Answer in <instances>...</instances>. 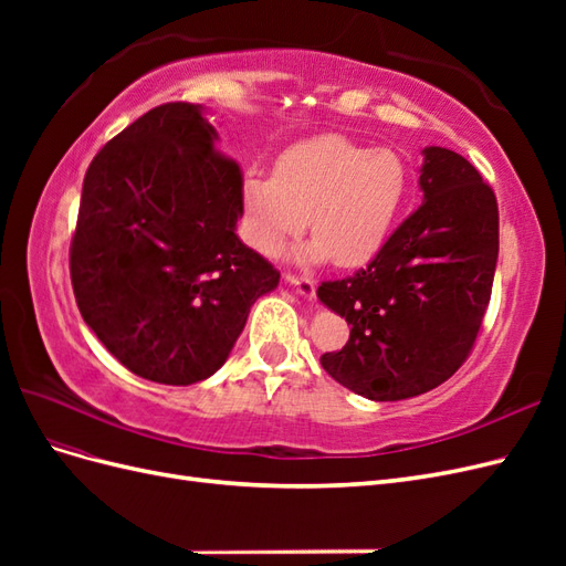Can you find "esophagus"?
Wrapping results in <instances>:
<instances>
[{
	"label": "esophagus",
	"instance_id": "34e87169",
	"mask_svg": "<svg viewBox=\"0 0 566 566\" xmlns=\"http://www.w3.org/2000/svg\"><path fill=\"white\" fill-rule=\"evenodd\" d=\"M285 283L290 287H295L302 297L312 300L314 293H316V283L312 279H306V276H297V273H285Z\"/></svg>",
	"mask_w": 566,
	"mask_h": 566
}]
</instances>
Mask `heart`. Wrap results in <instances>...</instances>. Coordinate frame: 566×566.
I'll return each mask as SVG.
<instances>
[{
  "mask_svg": "<svg viewBox=\"0 0 566 566\" xmlns=\"http://www.w3.org/2000/svg\"><path fill=\"white\" fill-rule=\"evenodd\" d=\"M410 172L391 148H368L347 136L323 134L287 148L273 175L248 172L241 200L252 248L273 254L304 231L314 241L304 262L333 260L349 269L380 252L408 196Z\"/></svg>",
  "mask_w": 566,
  "mask_h": 566,
  "instance_id": "obj_1",
  "label": "heart"
}]
</instances>
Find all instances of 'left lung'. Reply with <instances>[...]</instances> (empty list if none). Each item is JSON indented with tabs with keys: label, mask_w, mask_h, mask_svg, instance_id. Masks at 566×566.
Segmentation results:
<instances>
[{
	"label": "left lung",
	"mask_w": 566,
	"mask_h": 566,
	"mask_svg": "<svg viewBox=\"0 0 566 566\" xmlns=\"http://www.w3.org/2000/svg\"><path fill=\"white\" fill-rule=\"evenodd\" d=\"M422 205L366 269L318 285V300L352 331L321 366L370 401L418 397L447 382L482 328L495 262L499 202L458 153L422 150Z\"/></svg>",
	"instance_id": "1"
}]
</instances>
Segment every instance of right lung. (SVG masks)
<instances>
[{"instance_id":"add662e5","label":"right lung","mask_w":566,"mask_h":566,"mask_svg":"<svg viewBox=\"0 0 566 566\" xmlns=\"http://www.w3.org/2000/svg\"><path fill=\"white\" fill-rule=\"evenodd\" d=\"M202 106L163 104L101 148L82 184L71 281L84 323L139 378H210L281 273L235 235L243 175Z\"/></svg>"}]
</instances>
